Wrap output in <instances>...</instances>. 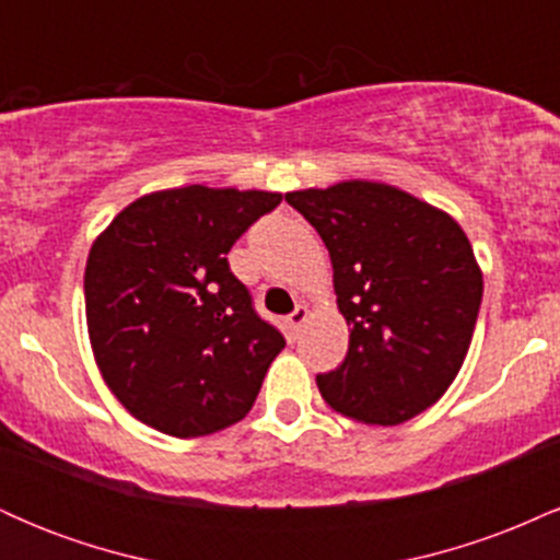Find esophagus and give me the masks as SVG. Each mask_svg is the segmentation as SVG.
Returning a JSON list of instances; mask_svg holds the SVG:
<instances>
[{
    "mask_svg": "<svg viewBox=\"0 0 560 560\" xmlns=\"http://www.w3.org/2000/svg\"><path fill=\"white\" fill-rule=\"evenodd\" d=\"M307 318H311V311H307L305 305H300L298 311H294L292 316H289V329H292L294 334H300L302 326L307 324Z\"/></svg>",
    "mask_w": 560,
    "mask_h": 560,
    "instance_id": "1",
    "label": "esophagus"
}]
</instances>
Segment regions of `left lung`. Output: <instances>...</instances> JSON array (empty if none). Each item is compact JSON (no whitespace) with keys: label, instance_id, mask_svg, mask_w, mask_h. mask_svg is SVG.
<instances>
[{"label":"left lung","instance_id":"8db88e82","mask_svg":"<svg viewBox=\"0 0 560 560\" xmlns=\"http://www.w3.org/2000/svg\"><path fill=\"white\" fill-rule=\"evenodd\" d=\"M329 249L350 326L342 365L320 374L334 413L397 427L445 395L471 345L481 268L460 223L384 182L287 191Z\"/></svg>","mask_w":560,"mask_h":560}]
</instances>
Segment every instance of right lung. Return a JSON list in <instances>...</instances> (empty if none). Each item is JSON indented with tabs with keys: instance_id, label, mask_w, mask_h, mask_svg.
<instances>
[{
	"instance_id": "obj_1",
	"label": "right lung",
	"mask_w": 560,
	"mask_h": 560,
	"mask_svg": "<svg viewBox=\"0 0 560 560\" xmlns=\"http://www.w3.org/2000/svg\"><path fill=\"white\" fill-rule=\"evenodd\" d=\"M279 191L191 184L133 199L89 249L96 369L133 419L205 436L242 421L284 337L258 318L229 249Z\"/></svg>"
}]
</instances>
